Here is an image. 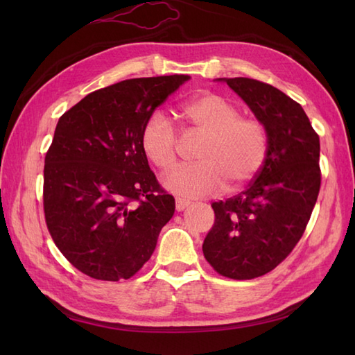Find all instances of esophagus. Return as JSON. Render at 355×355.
<instances>
[{
	"instance_id": "obj_1",
	"label": "esophagus",
	"mask_w": 355,
	"mask_h": 355,
	"mask_svg": "<svg viewBox=\"0 0 355 355\" xmlns=\"http://www.w3.org/2000/svg\"><path fill=\"white\" fill-rule=\"evenodd\" d=\"M191 205L189 200H184V198H175V209L178 210V212H182V210H184L187 206Z\"/></svg>"
}]
</instances>
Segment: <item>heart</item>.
Segmentation results:
<instances>
[{"label":"heart","instance_id":"b5f03b06","mask_svg":"<svg viewBox=\"0 0 355 355\" xmlns=\"http://www.w3.org/2000/svg\"><path fill=\"white\" fill-rule=\"evenodd\" d=\"M182 117L192 131L205 135L197 149L198 163L178 166L164 177V186L183 197H206L221 189L244 187L258 177L268 154L267 128L259 119L241 116L227 97L205 92L182 105ZM141 149L158 169L177 163L178 134L163 112L155 111L141 130Z\"/></svg>","mask_w":355,"mask_h":355}]
</instances>
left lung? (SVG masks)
Segmentation results:
<instances>
[{
    "mask_svg": "<svg viewBox=\"0 0 355 355\" xmlns=\"http://www.w3.org/2000/svg\"><path fill=\"white\" fill-rule=\"evenodd\" d=\"M266 125L268 154L245 191L214 202L202 244L221 276L245 281L276 268L302 238L320 191V141L304 108L266 82L220 79Z\"/></svg>",
    "mask_w": 355,
    "mask_h": 355,
    "instance_id": "1",
    "label": "left lung"
}]
</instances>
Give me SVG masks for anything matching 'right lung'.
Masks as SVG:
<instances>
[{
	"instance_id": "right-lung-1",
	"label": "right lung",
	"mask_w": 355,
	"mask_h": 355,
	"mask_svg": "<svg viewBox=\"0 0 355 355\" xmlns=\"http://www.w3.org/2000/svg\"><path fill=\"white\" fill-rule=\"evenodd\" d=\"M191 78H139L89 93L59 119L44 164V215L73 267L130 279L149 261L175 200L141 149L148 117Z\"/></svg>"
}]
</instances>
